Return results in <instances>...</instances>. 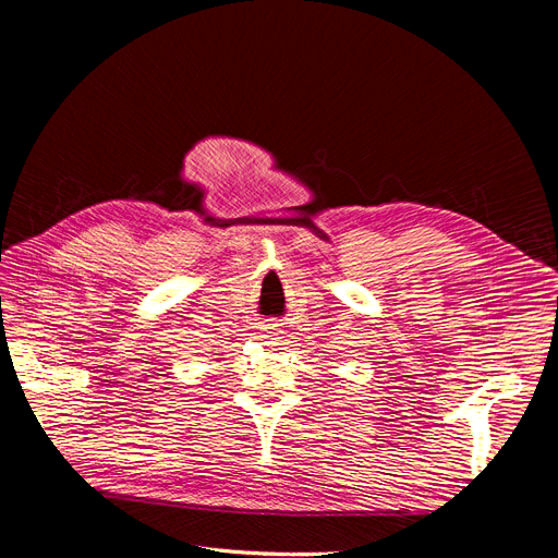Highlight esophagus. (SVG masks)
I'll use <instances>...</instances> for the list:
<instances>
[{
    "label": "esophagus",
    "instance_id": "1",
    "mask_svg": "<svg viewBox=\"0 0 558 558\" xmlns=\"http://www.w3.org/2000/svg\"><path fill=\"white\" fill-rule=\"evenodd\" d=\"M281 332H283V330H281L277 324H267V326L260 328L258 340H260L263 344H279V342H281Z\"/></svg>",
    "mask_w": 558,
    "mask_h": 558
}]
</instances>
